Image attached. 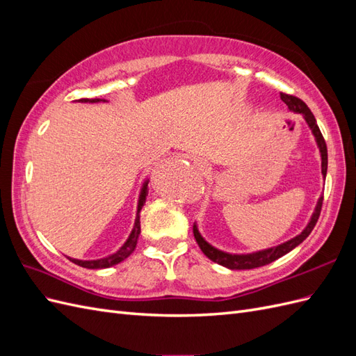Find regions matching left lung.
I'll return each mask as SVG.
<instances>
[{
  "mask_svg": "<svg viewBox=\"0 0 356 356\" xmlns=\"http://www.w3.org/2000/svg\"><path fill=\"white\" fill-rule=\"evenodd\" d=\"M281 99L288 105L289 110H293L296 113L303 114L305 120L307 122L309 127L312 129V134L315 135L316 139V144L319 147V152H321V157H322V175H327V166H328V154H327V144H325V139L322 136L318 123H316V118L315 115L312 114V111L309 110V106L301 101L297 96L293 95H288V93H281ZM322 200L324 197H319L318 204L315 208L314 215H312L310 222L307 224V227L301 232L298 236H296L294 239H291L285 243L277 245L275 248H270V250H264V251H258L254 254H242V255H236V254H227V252H222L217 248H213L212 245H209L207 241H204L199 230H197V225L195 224L193 225V234H195V239L199 245V248L202 250V252L207 255L209 260H212L213 263H218L224 267L232 268V270H246V268H255V267H261L266 266L268 263H272L277 258H281L282 255L288 254L289 251H293L296 246H298L301 242H303L307 236L310 234V232L314 230V227L318 222V218L321 215V209H322Z\"/></svg>",
  "mask_w": 356,
  "mask_h": 356,
  "instance_id": "obj_1",
  "label": "left lung"
}]
</instances>
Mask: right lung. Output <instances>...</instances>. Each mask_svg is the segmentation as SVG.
I'll list each match as a JSON object with an SVG mask.
<instances>
[{"label": "right lung", "mask_w": 356, "mask_h": 356, "mask_svg": "<svg viewBox=\"0 0 356 356\" xmlns=\"http://www.w3.org/2000/svg\"><path fill=\"white\" fill-rule=\"evenodd\" d=\"M81 102H99L101 99H80ZM147 186H148V181L145 182V184L143 186V190H141V195H139V202H138V211H136V218H135V225H134V230L132 233L129 234L127 241L124 242V245L118 250L117 252L105 257V258H101V260H89V261H83V260H75V258H70V260L72 263H75L77 266H81V267H86V268H106V267H111V266H115L120 261L126 260V258L131 255L135 248H136V243H138V238H139V233H141V222H139V212H141L144 203H145V197H147Z\"/></svg>", "instance_id": "1"}]
</instances>
